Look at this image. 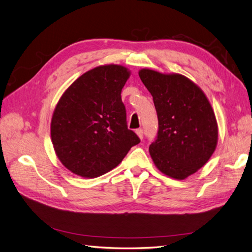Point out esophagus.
<instances>
[{
	"label": "esophagus",
	"mask_w": 252,
	"mask_h": 252,
	"mask_svg": "<svg viewBox=\"0 0 252 252\" xmlns=\"http://www.w3.org/2000/svg\"><path fill=\"white\" fill-rule=\"evenodd\" d=\"M136 133L140 139L143 138V129H142V128H138V129H136Z\"/></svg>",
	"instance_id": "1"
}]
</instances>
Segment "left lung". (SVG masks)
Here are the masks:
<instances>
[{
	"mask_svg": "<svg viewBox=\"0 0 252 252\" xmlns=\"http://www.w3.org/2000/svg\"><path fill=\"white\" fill-rule=\"evenodd\" d=\"M139 76L153 97L158 131L149 151L155 166L183 180L208 161L218 142V125L202 89L181 74L142 69Z\"/></svg>",
	"mask_w": 252,
	"mask_h": 252,
	"instance_id": "1",
	"label": "left lung"
}]
</instances>
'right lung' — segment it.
I'll return each mask as SVG.
<instances>
[{"label": "right lung", "mask_w": 252, "mask_h": 252, "mask_svg": "<svg viewBox=\"0 0 252 252\" xmlns=\"http://www.w3.org/2000/svg\"><path fill=\"white\" fill-rule=\"evenodd\" d=\"M130 72L100 65L72 83L54 111L50 136L58 158L75 175L94 178L119 165L140 139L128 129L121 93Z\"/></svg>", "instance_id": "obj_1"}]
</instances>
